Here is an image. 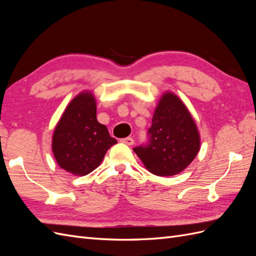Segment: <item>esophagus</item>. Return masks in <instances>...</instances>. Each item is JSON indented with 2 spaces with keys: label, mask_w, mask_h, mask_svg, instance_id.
<instances>
[{
  "label": "esophagus",
  "mask_w": 256,
  "mask_h": 256,
  "mask_svg": "<svg viewBox=\"0 0 256 256\" xmlns=\"http://www.w3.org/2000/svg\"><path fill=\"white\" fill-rule=\"evenodd\" d=\"M120 142H122V143H125V144H127V145H132V144L134 143V138H122Z\"/></svg>",
  "instance_id": "obj_1"
}]
</instances>
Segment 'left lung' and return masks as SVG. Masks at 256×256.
I'll list each match as a JSON object with an SVG mask.
<instances>
[{"label":"left lung","instance_id":"obj_1","mask_svg":"<svg viewBox=\"0 0 256 256\" xmlns=\"http://www.w3.org/2000/svg\"><path fill=\"white\" fill-rule=\"evenodd\" d=\"M146 144L134 152L154 175L173 176L187 168L200 150V134L184 102L166 92L154 110Z\"/></svg>","mask_w":256,"mask_h":256}]
</instances>
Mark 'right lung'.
<instances>
[{
    "label": "right lung",
    "mask_w": 256,
    "mask_h": 256,
    "mask_svg": "<svg viewBox=\"0 0 256 256\" xmlns=\"http://www.w3.org/2000/svg\"><path fill=\"white\" fill-rule=\"evenodd\" d=\"M118 143L96 118V102L90 92L72 100L54 129L52 150L58 164L74 175H88Z\"/></svg>",
    "instance_id": "right-lung-1"
}]
</instances>
